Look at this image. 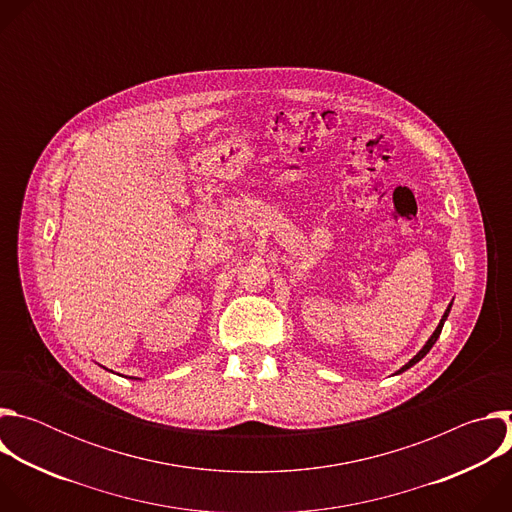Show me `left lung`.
I'll use <instances>...</instances> for the list:
<instances>
[{"label": "left lung", "mask_w": 512, "mask_h": 512, "mask_svg": "<svg viewBox=\"0 0 512 512\" xmlns=\"http://www.w3.org/2000/svg\"><path fill=\"white\" fill-rule=\"evenodd\" d=\"M452 304H454V302H452ZM452 304H450V306L446 308V312H444V316H442L440 324H437V328L433 330V334H431V336L427 338V342L423 344V348H421V350H419V352H417V354H415V356H413V358H411L409 362H405V364H403V367H401V369H399V371H397L395 375H401V373H405L407 369H411V367H413V364H417V362H419V360H421V358H423V356H425V354H427V352L431 350V346L435 344V340H437V338H440V334H442V328H444V322H446V320H448V316H450Z\"/></svg>", "instance_id": "left-lung-1"}]
</instances>
